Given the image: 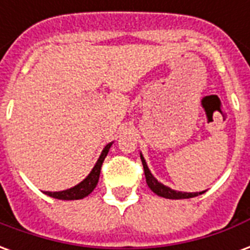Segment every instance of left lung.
<instances>
[{
  "label": "left lung",
  "mask_w": 250,
  "mask_h": 250,
  "mask_svg": "<svg viewBox=\"0 0 250 250\" xmlns=\"http://www.w3.org/2000/svg\"><path fill=\"white\" fill-rule=\"evenodd\" d=\"M140 159H142V164H143L147 186L149 187V189H151L153 193H156L158 196H162V197H166V199H175V200H179V199H191V197H196V196L203 195L205 192H179L175 191V189H171L169 187L164 186V184H162L160 182H158V179L151 173L148 166H147V163L144 160L142 153H140Z\"/></svg>",
  "instance_id": "left-lung-1"
}]
</instances>
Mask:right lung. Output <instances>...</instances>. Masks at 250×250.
Returning a JSON list of instances; mask_svg holds the SVG:
<instances>
[{
    "instance_id": "1",
    "label": "right lung",
    "mask_w": 250,
    "mask_h": 250,
    "mask_svg": "<svg viewBox=\"0 0 250 250\" xmlns=\"http://www.w3.org/2000/svg\"><path fill=\"white\" fill-rule=\"evenodd\" d=\"M112 146V142L108 143L102 151L101 156L98 159V162L95 163V166L91 169V172L88 173V176L81 182L79 184H77L73 188H68V189H64V191L59 192H43L45 195L51 196L54 199H58V200H79V199H83L86 197L94 191V188L97 187L98 180H99V175H101V168L102 164L104 162V158L107 156V153L110 151V147Z\"/></svg>"
}]
</instances>
